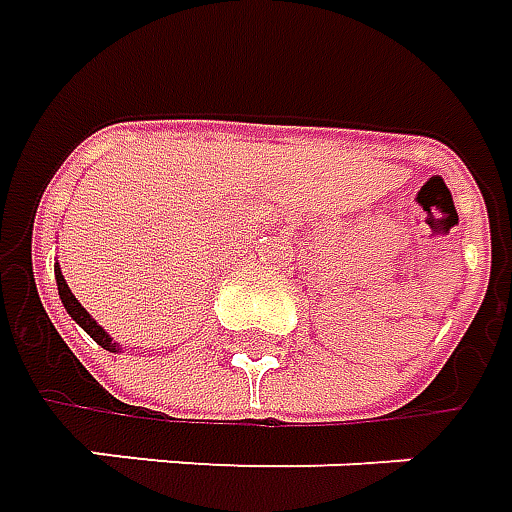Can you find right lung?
<instances>
[{"mask_svg": "<svg viewBox=\"0 0 512 512\" xmlns=\"http://www.w3.org/2000/svg\"><path fill=\"white\" fill-rule=\"evenodd\" d=\"M55 280H58V294H61V302H64V308L69 311V316H72V319H75V322H78V325H81V328L86 330V333H89V336H92V339H95L100 347H103V350L117 353V344L111 342L109 336H106V330L100 328L95 319L86 314V308H83L81 302L75 300V294L69 291V285H66L61 269H55Z\"/></svg>", "mask_w": 512, "mask_h": 512, "instance_id": "1", "label": "right lung"}]
</instances>
